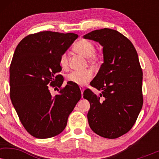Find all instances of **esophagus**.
<instances>
[{"mask_svg":"<svg viewBox=\"0 0 159 159\" xmlns=\"http://www.w3.org/2000/svg\"><path fill=\"white\" fill-rule=\"evenodd\" d=\"M80 90H81V93H82V94H83V92H84V88H83V87L81 86V87H80Z\"/></svg>","mask_w":159,"mask_h":159,"instance_id":"34e87169","label":"esophagus"}]
</instances>
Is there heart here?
Here are the masks:
<instances>
[{"instance_id":"heart-1","label":"heart","mask_w":159,"mask_h":159,"mask_svg":"<svg viewBox=\"0 0 159 159\" xmlns=\"http://www.w3.org/2000/svg\"><path fill=\"white\" fill-rule=\"evenodd\" d=\"M74 50L77 53L89 58L91 62L97 61L99 58L98 53L95 51V47L93 43L85 39H82L78 41L74 46ZM60 66L63 69L67 68L69 65V58L66 53H63L60 57ZM93 73L90 70L84 71H72L67 76V80L78 85H84L93 79Z\"/></svg>"}]
</instances>
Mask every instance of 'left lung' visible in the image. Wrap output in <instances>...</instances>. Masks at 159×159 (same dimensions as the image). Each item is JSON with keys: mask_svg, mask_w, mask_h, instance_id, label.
<instances>
[{"mask_svg": "<svg viewBox=\"0 0 159 159\" xmlns=\"http://www.w3.org/2000/svg\"><path fill=\"white\" fill-rule=\"evenodd\" d=\"M103 46V63L90 85L102 90L101 100L90 89L83 98L90 102L89 125L103 138L114 139L133 127L142 108L143 71L135 48L129 39L104 28L86 34Z\"/></svg>", "mask_w": 159, "mask_h": 159, "instance_id": "1", "label": "left lung"}]
</instances>
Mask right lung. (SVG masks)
Instances as JSON below:
<instances>
[{
	"instance_id": "obj_1",
	"label": "right lung",
	"mask_w": 159,
	"mask_h": 159,
	"mask_svg": "<svg viewBox=\"0 0 159 159\" xmlns=\"http://www.w3.org/2000/svg\"><path fill=\"white\" fill-rule=\"evenodd\" d=\"M78 35L43 31L20 41L10 66V98L25 129L36 138H50L66 127L81 98L77 84L68 82L52 96L48 86L61 88L59 60Z\"/></svg>"
}]
</instances>
